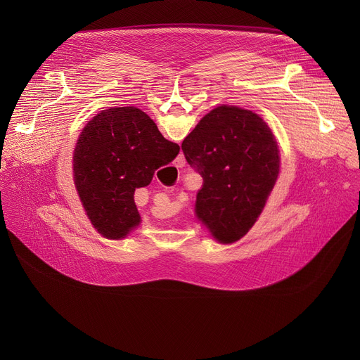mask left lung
Instances as JSON below:
<instances>
[{"label":"left lung","instance_id":"obj_1","mask_svg":"<svg viewBox=\"0 0 360 360\" xmlns=\"http://www.w3.org/2000/svg\"><path fill=\"white\" fill-rule=\"evenodd\" d=\"M182 150L203 178L196 218L218 242L239 240L258 221L279 175L271 128L249 110L221 105L198 122Z\"/></svg>","mask_w":360,"mask_h":360}]
</instances>
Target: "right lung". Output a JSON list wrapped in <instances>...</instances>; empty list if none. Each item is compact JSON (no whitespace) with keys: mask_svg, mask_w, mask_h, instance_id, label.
Returning <instances> with one entry per match:
<instances>
[{"mask_svg":"<svg viewBox=\"0 0 360 360\" xmlns=\"http://www.w3.org/2000/svg\"><path fill=\"white\" fill-rule=\"evenodd\" d=\"M179 153L157 124L135 107L104 110L82 129L74 149V182L94 228L107 239H122L141 217L136 188Z\"/></svg>","mask_w":360,"mask_h":360,"instance_id":"right-lung-1","label":"right lung"}]
</instances>
